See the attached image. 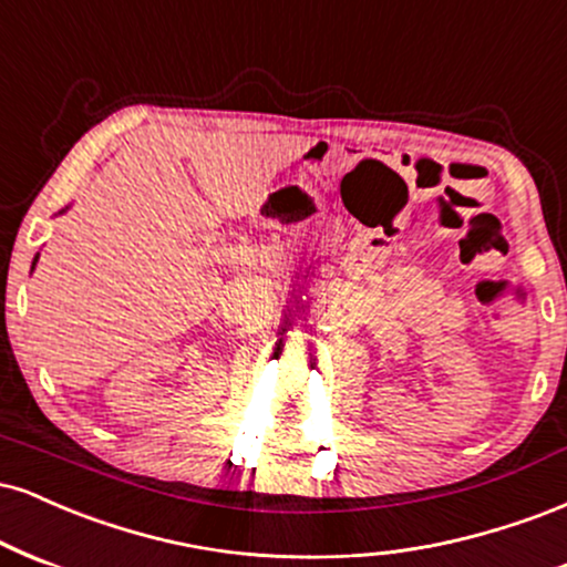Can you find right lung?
<instances>
[{
	"label": "right lung",
	"instance_id": "obj_1",
	"mask_svg": "<svg viewBox=\"0 0 567 567\" xmlns=\"http://www.w3.org/2000/svg\"><path fill=\"white\" fill-rule=\"evenodd\" d=\"M37 259H39V257H37ZM37 259H33V265H37Z\"/></svg>",
	"mask_w": 567,
	"mask_h": 567
}]
</instances>
